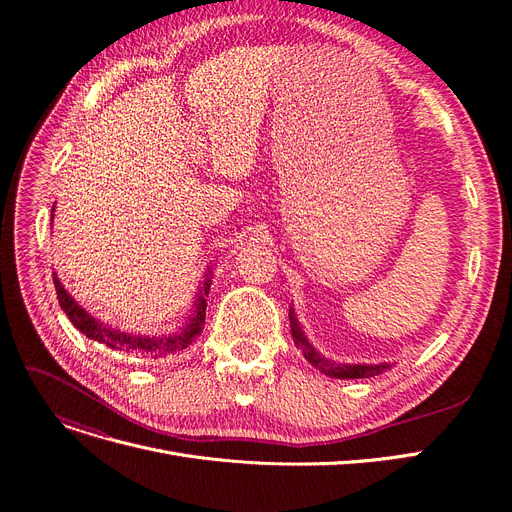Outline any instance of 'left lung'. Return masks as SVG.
<instances>
[{"instance_id":"left-lung-1","label":"left lung","mask_w":512,"mask_h":512,"mask_svg":"<svg viewBox=\"0 0 512 512\" xmlns=\"http://www.w3.org/2000/svg\"><path fill=\"white\" fill-rule=\"evenodd\" d=\"M290 330H292V338L294 344H297L305 359L319 369L328 378H336V380H361V378H373V375H380L384 371H388L394 363H340V361H332L326 355H321L317 348L307 340L297 315H294V309L290 307Z\"/></svg>"}]
</instances>
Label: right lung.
Listing matches in <instances>:
<instances>
[{"label":"right lung","mask_w":512,"mask_h":512,"mask_svg":"<svg viewBox=\"0 0 512 512\" xmlns=\"http://www.w3.org/2000/svg\"><path fill=\"white\" fill-rule=\"evenodd\" d=\"M53 211H56V205L51 207V222H53ZM211 276H213V270L209 267L205 272V280L197 290L195 309L191 317H188L176 332H170V334H137L128 330H118L112 324H105V321L93 317L87 309L80 307L74 301L72 294L64 288L56 272H53V286H56L60 307L64 309V313L68 315L72 326L78 332H83L87 338L112 348V351H120L124 355H132L149 363H157L184 351V348L188 344H193V340L203 332Z\"/></svg>","instance_id":"right-lung-1"}]
</instances>
